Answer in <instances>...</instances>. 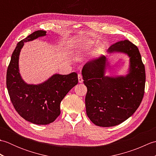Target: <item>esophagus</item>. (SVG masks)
<instances>
[{
  "instance_id": "34e87169",
  "label": "esophagus",
  "mask_w": 156,
  "mask_h": 156,
  "mask_svg": "<svg viewBox=\"0 0 156 156\" xmlns=\"http://www.w3.org/2000/svg\"><path fill=\"white\" fill-rule=\"evenodd\" d=\"M78 82L79 83H82L83 82V79H82V76L81 74H78Z\"/></svg>"
}]
</instances>
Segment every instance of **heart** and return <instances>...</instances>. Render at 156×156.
Returning a JSON list of instances; mask_svg holds the SVG:
<instances>
[{
  "mask_svg": "<svg viewBox=\"0 0 156 156\" xmlns=\"http://www.w3.org/2000/svg\"><path fill=\"white\" fill-rule=\"evenodd\" d=\"M70 53L73 56H76V57L80 56L82 53H83V48H82V44H80V43H78V44H75L72 47Z\"/></svg>",
  "mask_w": 156,
  "mask_h": 156,
  "instance_id": "heart-1",
  "label": "heart"
}]
</instances>
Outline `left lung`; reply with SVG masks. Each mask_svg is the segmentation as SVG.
I'll list each match as a JSON object with an SVG mask.
<instances>
[{
  "mask_svg": "<svg viewBox=\"0 0 156 156\" xmlns=\"http://www.w3.org/2000/svg\"><path fill=\"white\" fill-rule=\"evenodd\" d=\"M107 52L129 56L127 74L106 76L107 58L103 55L87 62L82 71L87 87V116L94 125L103 127L121 124L136 111L143 99L145 84V66L136 45L129 40L121 41L112 45Z\"/></svg>",
  "mask_w": 156,
  "mask_h": 156,
  "instance_id": "1",
  "label": "left lung"
}]
</instances>
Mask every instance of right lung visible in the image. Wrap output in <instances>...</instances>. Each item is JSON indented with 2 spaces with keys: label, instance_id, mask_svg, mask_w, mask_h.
<instances>
[{
  "label": "right lung",
  "instance_id": "right-lung-1",
  "mask_svg": "<svg viewBox=\"0 0 156 156\" xmlns=\"http://www.w3.org/2000/svg\"><path fill=\"white\" fill-rule=\"evenodd\" d=\"M45 35V31H36L19 41L6 72V87L13 107L21 117L36 125L54 122L60 115L61 101L78 82L76 72L68 75L55 74L39 84H29L23 80L19 59L24 43Z\"/></svg>",
  "mask_w": 156,
  "mask_h": 156
}]
</instances>
